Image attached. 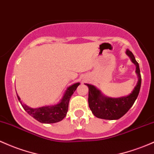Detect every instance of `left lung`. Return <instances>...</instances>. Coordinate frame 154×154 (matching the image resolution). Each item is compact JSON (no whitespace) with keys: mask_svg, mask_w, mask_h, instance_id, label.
Returning a JSON list of instances; mask_svg holds the SVG:
<instances>
[{"mask_svg":"<svg viewBox=\"0 0 154 154\" xmlns=\"http://www.w3.org/2000/svg\"><path fill=\"white\" fill-rule=\"evenodd\" d=\"M126 53L136 66V73L138 76L137 84L129 96L120 98L107 97L103 95L95 86L85 84L88 87L89 107L96 117L106 120L119 119L129 111L137 98L141 86L139 64L130 50H126Z\"/></svg>","mask_w":154,"mask_h":154,"instance_id":"8db88e82","label":"left lung"}]
</instances>
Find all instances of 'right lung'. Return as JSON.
I'll list each match as a JSON object with an SVG mask.
<instances>
[{"instance_id":"right-lung-1","label":"right lung","mask_w":154,"mask_h":154,"mask_svg":"<svg viewBox=\"0 0 154 154\" xmlns=\"http://www.w3.org/2000/svg\"><path fill=\"white\" fill-rule=\"evenodd\" d=\"M80 85V82L69 86L64 93L63 98L60 102L57 104L52 106H45L38 108H30L25 104H23L20 101V98L17 95L18 100L23 106V109L26 111L30 116L43 124H53L62 121L66 116L69 109V102L71 96L76 91L77 88Z\"/></svg>"}]
</instances>
